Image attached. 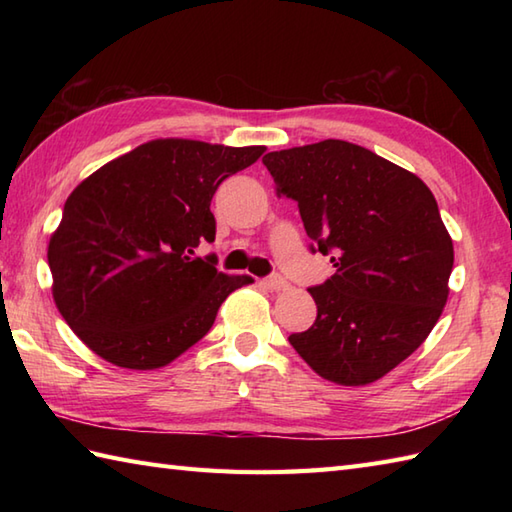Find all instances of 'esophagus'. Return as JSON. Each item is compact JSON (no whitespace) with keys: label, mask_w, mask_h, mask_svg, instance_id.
Listing matches in <instances>:
<instances>
[{"label":"esophagus","mask_w":512,"mask_h":512,"mask_svg":"<svg viewBox=\"0 0 512 512\" xmlns=\"http://www.w3.org/2000/svg\"><path fill=\"white\" fill-rule=\"evenodd\" d=\"M266 286H268L270 290L279 292V290H286V288H288V281H286L284 277H281V275H273V277L266 279Z\"/></svg>","instance_id":"1"}]
</instances>
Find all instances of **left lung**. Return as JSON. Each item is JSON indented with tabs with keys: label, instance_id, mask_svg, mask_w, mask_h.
Listing matches in <instances>:
<instances>
[{
	"label": "left lung",
	"instance_id": "obj_1",
	"mask_svg": "<svg viewBox=\"0 0 512 512\" xmlns=\"http://www.w3.org/2000/svg\"><path fill=\"white\" fill-rule=\"evenodd\" d=\"M264 165L336 268L308 288L317 319L290 345L336 385L374 383L418 350L449 299L453 242L436 198L416 173L345 140L270 151Z\"/></svg>",
	"mask_w": 512,
	"mask_h": 512
}]
</instances>
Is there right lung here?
I'll list each match as a JSON object with an SVG mask.
<instances>
[{"label": "right lung", "mask_w": 512, "mask_h": 512, "mask_svg": "<svg viewBox=\"0 0 512 512\" xmlns=\"http://www.w3.org/2000/svg\"><path fill=\"white\" fill-rule=\"evenodd\" d=\"M264 151L158 138L70 193L48 244L52 297L94 354L125 369L165 367L253 281L217 273L195 248L215 239L217 187Z\"/></svg>", "instance_id": "1"}]
</instances>
